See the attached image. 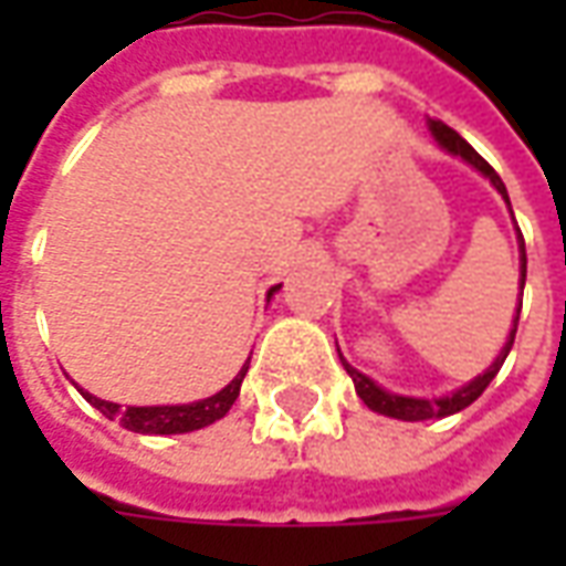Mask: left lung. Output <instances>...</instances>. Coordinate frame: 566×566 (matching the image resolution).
<instances>
[{
    "instance_id": "1",
    "label": "left lung",
    "mask_w": 566,
    "mask_h": 566,
    "mask_svg": "<svg viewBox=\"0 0 566 566\" xmlns=\"http://www.w3.org/2000/svg\"><path fill=\"white\" fill-rule=\"evenodd\" d=\"M430 129H433V136H437V142L442 145L446 150H451V154H458V157H463L467 163H473L479 172L485 175V178H491V185L497 187L500 193H503V199L510 202V197H506V185L500 181V175L494 172V166L482 157V154H475V148L470 145V142H463L458 133L451 127H446L442 120H430ZM518 239H522V233H518ZM524 279H527V254H524V239H522V291H524ZM518 312H522V306H518ZM515 331H518V315H515V321H512V331H510V339H506V345H503V352L497 355V360L491 364V367L479 376V379H473L470 385H463L461 391H454L451 397H442V400H416V397H400V394H388L381 391L379 385L373 379H367L364 373H357L355 367H348L343 360L345 373L352 376V381H355L357 388V397L364 400V403L373 409V412H381V416H391V418H403V421H427V418H446V416H454V412H461V409H467V406L473 403V400H479L482 397V391H485L488 385H491V379L497 376L500 367H503V360H506V355H510L512 343H515ZM343 357V355H339Z\"/></svg>"
}]
</instances>
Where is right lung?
I'll return each mask as SVG.
<instances>
[{
  "mask_svg": "<svg viewBox=\"0 0 566 566\" xmlns=\"http://www.w3.org/2000/svg\"><path fill=\"white\" fill-rule=\"evenodd\" d=\"M279 291V284L272 287L270 296ZM248 367L239 369L235 376L223 391H218L214 397H206L199 403H187V406H127L120 409L117 403H108V400H99L93 394H84V400L91 406H96L105 418H115L117 424L127 427L133 433H190V430H199V427L211 424L230 412V406L235 403L239 397V388H242V379H245Z\"/></svg>",
  "mask_w": 566,
  "mask_h": 566,
  "instance_id": "obj_1",
  "label": "right lung"
}]
</instances>
